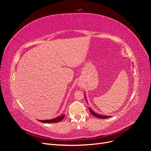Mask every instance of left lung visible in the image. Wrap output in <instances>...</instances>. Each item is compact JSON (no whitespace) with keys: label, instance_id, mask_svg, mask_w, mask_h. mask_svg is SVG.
Wrapping results in <instances>:
<instances>
[{"label":"left lung","instance_id":"obj_1","mask_svg":"<svg viewBox=\"0 0 151 151\" xmlns=\"http://www.w3.org/2000/svg\"><path fill=\"white\" fill-rule=\"evenodd\" d=\"M85 98H86V96H85ZM89 111H90L91 113L93 115H94V116L97 117V118H102V119H104V118H109V116H103V115H99V114H97L96 113L94 112V111L92 110V109H91L90 108H89Z\"/></svg>","mask_w":151,"mask_h":151}]
</instances>
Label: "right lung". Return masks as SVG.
I'll return each instance as SVG.
<instances>
[{"label": "right lung", "instance_id": "1", "mask_svg": "<svg viewBox=\"0 0 151 151\" xmlns=\"http://www.w3.org/2000/svg\"><path fill=\"white\" fill-rule=\"evenodd\" d=\"M65 117V115H62L60 116H58L55 118H53L51 120H38L40 122L42 123H57L60 122L63 119V118Z\"/></svg>", "mask_w": 151, "mask_h": 151}]
</instances>
